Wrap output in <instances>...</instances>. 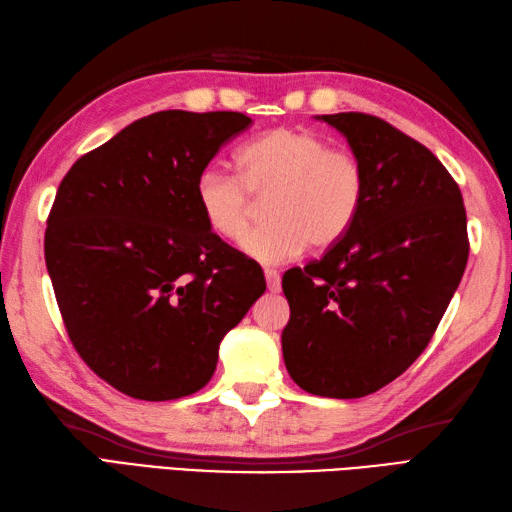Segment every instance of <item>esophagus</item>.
I'll list each match as a JSON object with an SVG mask.
<instances>
[{"label": "esophagus", "instance_id": "34e87169", "mask_svg": "<svg viewBox=\"0 0 512 512\" xmlns=\"http://www.w3.org/2000/svg\"><path fill=\"white\" fill-rule=\"evenodd\" d=\"M264 275H266L268 290H270V292H279V290H281V279H279V273H277V270H273V268H266V270H264Z\"/></svg>", "mask_w": 512, "mask_h": 512}]
</instances>
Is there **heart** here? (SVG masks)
Returning a JSON list of instances; mask_svg holds the SVG:
<instances>
[{"label":"heart","mask_w":512,"mask_h":512,"mask_svg":"<svg viewBox=\"0 0 512 512\" xmlns=\"http://www.w3.org/2000/svg\"><path fill=\"white\" fill-rule=\"evenodd\" d=\"M235 176L204 171L195 204L209 231L224 239L246 233L255 200L268 220L253 228L242 250L257 262L281 264L310 244L328 250L350 235L367 198V171L354 151L332 147L310 127H275L235 154Z\"/></svg>","instance_id":"1"}]
</instances>
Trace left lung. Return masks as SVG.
Listing matches in <instances>:
<instances>
[{
  "label": "left lung",
  "instance_id": "8db88e82",
  "mask_svg": "<svg viewBox=\"0 0 512 512\" xmlns=\"http://www.w3.org/2000/svg\"><path fill=\"white\" fill-rule=\"evenodd\" d=\"M367 171L361 217L343 242L281 281L288 374L314 396L363 398L424 352L469 259L466 209L447 167L387 121L321 116Z\"/></svg>",
  "mask_w": 512,
  "mask_h": 512
}]
</instances>
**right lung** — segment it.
Masks as SVG:
<instances>
[{
	"mask_svg": "<svg viewBox=\"0 0 512 512\" xmlns=\"http://www.w3.org/2000/svg\"><path fill=\"white\" fill-rule=\"evenodd\" d=\"M253 123L167 110L83 154L48 215L46 266L65 332L125 396L176 400L209 383L222 336L264 295L262 268L204 226L195 182Z\"/></svg>",
	"mask_w": 512,
	"mask_h": 512,
	"instance_id": "add662e5",
	"label": "right lung"
}]
</instances>
